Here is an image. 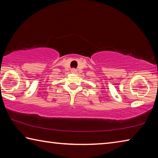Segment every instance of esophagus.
Returning <instances> with one entry per match:
<instances>
[{"instance_id":"1","label":"esophagus","mask_w":158,"mask_h":158,"mask_svg":"<svg viewBox=\"0 0 158 158\" xmlns=\"http://www.w3.org/2000/svg\"><path fill=\"white\" fill-rule=\"evenodd\" d=\"M71 73H77V69L75 68H73L71 69Z\"/></svg>"}]
</instances>
